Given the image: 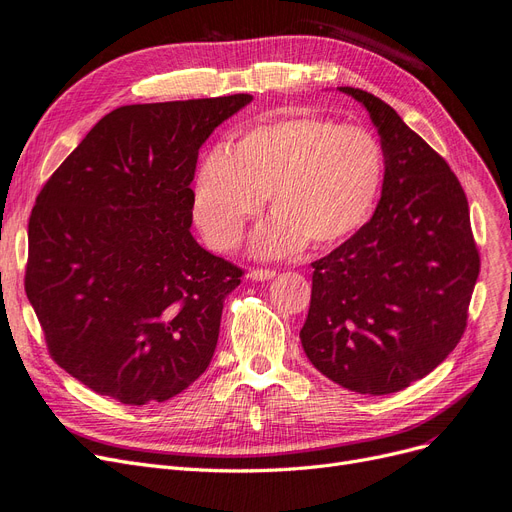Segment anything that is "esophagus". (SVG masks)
I'll list each match as a JSON object with an SVG mask.
<instances>
[{"instance_id":"34e87169","label":"esophagus","mask_w":512,"mask_h":512,"mask_svg":"<svg viewBox=\"0 0 512 512\" xmlns=\"http://www.w3.org/2000/svg\"><path fill=\"white\" fill-rule=\"evenodd\" d=\"M248 277L254 279V281H267V279L275 277V271L273 269H252L248 273Z\"/></svg>"}]
</instances>
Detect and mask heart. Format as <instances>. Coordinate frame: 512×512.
<instances>
[{
  "instance_id": "obj_1",
  "label": "heart",
  "mask_w": 512,
  "mask_h": 512,
  "mask_svg": "<svg viewBox=\"0 0 512 512\" xmlns=\"http://www.w3.org/2000/svg\"><path fill=\"white\" fill-rule=\"evenodd\" d=\"M383 175V150L364 129L320 116L262 122L233 152L214 148L203 156L192 211L203 237L231 250L269 192L275 214L258 226L252 248L284 256L307 239L326 248L354 235L373 214Z\"/></svg>"
}]
</instances>
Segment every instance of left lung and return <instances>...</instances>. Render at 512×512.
<instances>
[{"label":"left lung","instance_id":"1","mask_svg":"<svg viewBox=\"0 0 512 512\" xmlns=\"http://www.w3.org/2000/svg\"><path fill=\"white\" fill-rule=\"evenodd\" d=\"M360 101L381 137V201L360 231L315 260L301 343L322 375L358 394L426 377L466 330L481 258L464 188L447 161L379 97Z\"/></svg>","mask_w":512,"mask_h":512}]
</instances>
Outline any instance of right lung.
<instances>
[{
    "mask_svg": "<svg viewBox=\"0 0 512 512\" xmlns=\"http://www.w3.org/2000/svg\"><path fill=\"white\" fill-rule=\"evenodd\" d=\"M252 95L122 105L50 175L25 292L52 360L122 404L165 402L214 356L243 271L190 233L199 148Z\"/></svg>",
    "mask_w": 512,
    "mask_h": 512,
    "instance_id": "1",
    "label": "right lung"
}]
</instances>
